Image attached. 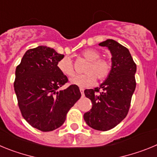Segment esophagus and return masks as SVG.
<instances>
[{"instance_id":"1","label":"esophagus","mask_w":157,"mask_h":157,"mask_svg":"<svg viewBox=\"0 0 157 157\" xmlns=\"http://www.w3.org/2000/svg\"><path fill=\"white\" fill-rule=\"evenodd\" d=\"M84 88H82V87H80V93H81L82 95H84Z\"/></svg>"}]
</instances>
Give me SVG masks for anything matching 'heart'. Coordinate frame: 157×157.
Returning <instances> with one entry per match:
<instances>
[{
  "mask_svg": "<svg viewBox=\"0 0 157 157\" xmlns=\"http://www.w3.org/2000/svg\"><path fill=\"white\" fill-rule=\"evenodd\" d=\"M82 57L88 61L84 68V74L76 75L70 80V83L78 87H86L94 85L96 79L102 81L105 80L111 72V63L109 60L100 58L101 53L93 48L86 49L81 53ZM58 70L67 77H70L74 74V67L73 62L69 57L61 59L57 63Z\"/></svg>",
  "mask_w": 157,
  "mask_h": 157,
  "instance_id": "1",
  "label": "heart"
}]
</instances>
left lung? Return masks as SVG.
I'll return each mask as SVG.
<instances>
[{
    "instance_id": "8db88e82",
    "label": "left lung",
    "mask_w": 157,
    "mask_h": 157,
    "mask_svg": "<svg viewBox=\"0 0 157 157\" xmlns=\"http://www.w3.org/2000/svg\"><path fill=\"white\" fill-rule=\"evenodd\" d=\"M99 45L111 52L112 68L99 87L84 91L92 107L84 114V119L93 129L105 131L115 128L128 115L136 87V64L129 50L114 40L108 39Z\"/></svg>"
}]
</instances>
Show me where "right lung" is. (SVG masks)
Instances as JSON below:
<instances>
[{
    "instance_id": "right-lung-1",
    "label": "right lung",
    "mask_w": 157,
    "mask_h": 157,
    "mask_svg": "<svg viewBox=\"0 0 157 157\" xmlns=\"http://www.w3.org/2000/svg\"><path fill=\"white\" fill-rule=\"evenodd\" d=\"M64 58L46 46L26 51L15 70L14 88L22 117L33 128L52 131L62 126L66 114L80 98L78 86L59 90L68 82L58 62Z\"/></svg>"
}]
</instances>
